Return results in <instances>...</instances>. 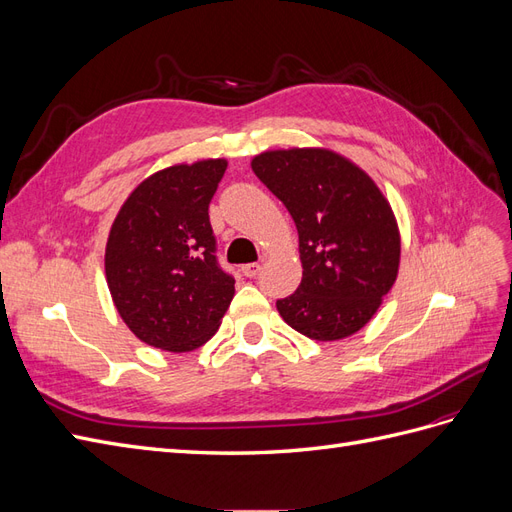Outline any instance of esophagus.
<instances>
[{"label":"esophagus","instance_id":"obj_1","mask_svg":"<svg viewBox=\"0 0 512 512\" xmlns=\"http://www.w3.org/2000/svg\"><path fill=\"white\" fill-rule=\"evenodd\" d=\"M260 265H258V262H250V265H243L241 267V273L245 275V277H256L258 273H260Z\"/></svg>","mask_w":512,"mask_h":512}]
</instances>
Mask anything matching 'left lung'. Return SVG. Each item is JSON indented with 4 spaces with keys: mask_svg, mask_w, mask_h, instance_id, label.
<instances>
[{
    "mask_svg": "<svg viewBox=\"0 0 512 512\" xmlns=\"http://www.w3.org/2000/svg\"><path fill=\"white\" fill-rule=\"evenodd\" d=\"M252 170L299 230L303 280L277 301V312L318 342L361 331L399 271L401 239L389 200L363 168L320 147L265 151Z\"/></svg>",
    "mask_w": 512,
    "mask_h": 512,
    "instance_id": "1",
    "label": "left lung"
}]
</instances>
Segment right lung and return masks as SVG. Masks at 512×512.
Masks as SVG:
<instances>
[{"label": "right lung", "instance_id": "obj_1", "mask_svg": "<svg viewBox=\"0 0 512 512\" xmlns=\"http://www.w3.org/2000/svg\"><path fill=\"white\" fill-rule=\"evenodd\" d=\"M226 166L218 158L158 170L136 185L108 232L104 269L113 303L128 329L153 348L203 346L235 297L209 222Z\"/></svg>", "mask_w": 512, "mask_h": 512}]
</instances>
